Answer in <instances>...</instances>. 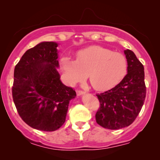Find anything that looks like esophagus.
Instances as JSON below:
<instances>
[{"instance_id":"34e87169","label":"esophagus","mask_w":160,"mask_h":160,"mask_svg":"<svg viewBox=\"0 0 160 160\" xmlns=\"http://www.w3.org/2000/svg\"><path fill=\"white\" fill-rule=\"evenodd\" d=\"M77 93L78 96H81V95L85 94V92L82 91V90H77Z\"/></svg>"}]
</instances>
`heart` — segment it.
Wrapping results in <instances>:
<instances>
[{
    "mask_svg": "<svg viewBox=\"0 0 160 160\" xmlns=\"http://www.w3.org/2000/svg\"><path fill=\"white\" fill-rule=\"evenodd\" d=\"M60 64L69 84H76L88 75L91 86L98 91L114 88L128 72V62L123 54L98 46L79 51L77 60L63 56Z\"/></svg>",
    "mask_w": 160,
    "mask_h": 160,
    "instance_id": "obj_1",
    "label": "heart"
}]
</instances>
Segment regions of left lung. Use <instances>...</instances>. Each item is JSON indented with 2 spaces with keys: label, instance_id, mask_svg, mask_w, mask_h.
I'll return each instance as SVG.
<instances>
[{
  "label": "left lung",
  "instance_id": "obj_1",
  "mask_svg": "<svg viewBox=\"0 0 160 160\" xmlns=\"http://www.w3.org/2000/svg\"><path fill=\"white\" fill-rule=\"evenodd\" d=\"M128 62V72L119 84L97 94L100 108L96 122L108 129L129 126L139 114L146 94L144 67L130 49L124 51Z\"/></svg>",
  "mask_w": 160,
  "mask_h": 160
}]
</instances>
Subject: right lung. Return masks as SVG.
Returning a JSON list of instances; mask_svg holds the SVG:
<instances>
[{
  "instance_id": "add662e5",
  "label": "right lung",
  "mask_w": 160,
  "mask_h": 160,
  "mask_svg": "<svg viewBox=\"0 0 160 160\" xmlns=\"http://www.w3.org/2000/svg\"><path fill=\"white\" fill-rule=\"evenodd\" d=\"M58 43L42 42L27 50L15 66L12 97L22 120L45 132L64 124L70 100L77 94L60 80Z\"/></svg>"
}]
</instances>
